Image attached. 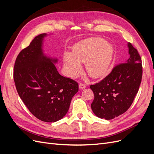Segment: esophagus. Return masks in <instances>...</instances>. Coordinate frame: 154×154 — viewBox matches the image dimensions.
<instances>
[{
	"label": "esophagus",
	"instance_id": "1",
	"mask_svg": "<svg viewBox=\"0 0 154 154\" xmlns=\"http://www.w3.org/2000/svg\"><path fill=\"white\" fill-rule=\"evenodd\" d=\"M85 87V85L83 84V83H80V84H79V88H80V89H84Z\"/></svg>",
	"mask_w": 154,
	"mask_h": 154
}]
</instances>
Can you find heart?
<instances>
[{
  "instance_id": "obj_1",
  "label": "heart",
  "mask_w": 154,
  "mask_h": 154,
  "mask_svg": "<svg viewBox=\"0 0 154 154\" xmlns=\"http://www.w3.org/2000/svg\"><path fill=\"white\" fill-rule=\"evenodd\" d=\"M114 49L104 39L90 38L74 45L72 53L66 52L63 63L69 76L75 77L82 71L80 63H85V71L92 78L105 76L112 63Z\"/></svg>"
}]
</instances>
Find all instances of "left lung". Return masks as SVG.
Masks as SVG:
<instances>
[{"instance_id": "left-lung-1", "label": "left lung", "mask_w": 154, "mask_h": 154, "mask_svg": "<svg viewBox=\"0 0 154 154\" xmlns=\"http://www.w3.org/2000/svg\"><path fill=\"white\" fill-rule=\"evenodd\" d=\"M129 58L116 66L100 82L90 85L94 99L91 109L97 117L106 120L125 113L133 103L140 86L143 67L137 50L128 44Z\"/></svg>"}]
</instances>
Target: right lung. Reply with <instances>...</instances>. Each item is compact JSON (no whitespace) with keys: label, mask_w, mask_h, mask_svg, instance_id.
Here are the masks:
<instances>
[{"label":"right lung","mask_w":154,"mask_h":154,"mask_svg":"<svg viewBox=\"0 0 154 154\" xmlns=\"http://www.w3.org/2000/svg\"><path fill=\"white\" fill-rule=\"evenodd\" d=\"M46 35L36 36L18 54L13 78L18 94L30 112L42 122L51 123L66 116L78 84L60 75L54 64L57 59L44 55L42 45Z\"/></svg>","instance_id":"obj_1"}]
</instances>
